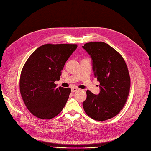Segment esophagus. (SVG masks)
<instances>
[{"label":"esophagus","instance_id":"1","mask_svg":"<svg viewBox=\"0 0 151 151\" xmlns=\"http://www.w3.org/2000/svg\"><path fill=\"white\" fill-rule=\"evenodd\" d=\"M78 90H79L78 88H77V87H72V93H75L76 91H78Z\"/></svg>","mask_w":151,"mask_h":151}]
</instances>
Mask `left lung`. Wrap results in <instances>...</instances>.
<instances>
[{
	"instance_id": "8db88e82",
	"label": "left lung",
	"mask_w": 151,
	"mask_h": 151,
	"mask_svg": "<svg viewBox=\"0 0 151 151\" xmlns=\"http://www.w3.org/2000/svg\"><path fill=\"white\" fill-rule=\"evenodd\" d=\"M83 48L93 60L94 78L100 82L98 95L87 91L83 102L88 116L104 121L117 115L127 102L130 88V77L124 58L104 42H88Z\"/></svg>"
}]
</instances>
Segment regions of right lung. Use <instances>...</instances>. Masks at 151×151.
Returning a JSON list of instances; mask_svg holds the SVG:
<instances>
[{"mask_svg": "<svg viewBox=\"0 0 151 151\" xmlns=\"http://www.w3.org/2000/svg\"><path fill=\"white\" fill-rule=\"evenodd\" d=\"M77 44L41 45L24 63L19 79L22 99L29 111L37 118L51 119L65 106L71 93L70 88H56L67 60Z\"/></svg>", "mask_w": 151, "mask_h": 151, "instance_id": "add662e5", "label": "right lung"}]
</instances>
